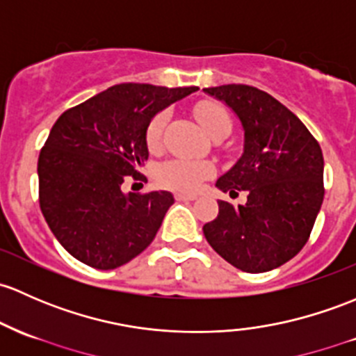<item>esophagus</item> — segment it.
Returning <instances> with one entry per match:
<instances>
[{
    "instance_id": "obj_1",
    "label": "esophagus",
    "mask_w": 356,
    "mask_h": 356,
    "mask_svg": "<svg viewBox=\"0 0 356 356\" xmlns=\"http://www.w3.org/2000/svg\"><path fill=\"white\" fill-rule=\"evenodd\" d=\"M175 200H177V201H194V200H197V194L175 193Z\"/></svg>"
}]
</instances>
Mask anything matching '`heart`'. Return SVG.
Segmentation results:
<instances>
[{"label":"heart","instance_id":"heart-1","mask_svg":"<svg viewBox=\"0 0 356 356\" xmlns=\"http://www.w3.org/2000/svg\"><path fill=\"white\" fill-rule=\"evenodd\" d=\"M196 115L208 134L222 128H232L230 114L225 107L213 102H203L196 107ZM168 121L167 112H160L149 122L147 129V145L149 149H159L162 145L163 129ZM211 174V165L189 159H172L156 168V179L163 186L179 191H196L203 179Z\"/></svg>","mask_w":356,"mask_h":356}]
</instances>
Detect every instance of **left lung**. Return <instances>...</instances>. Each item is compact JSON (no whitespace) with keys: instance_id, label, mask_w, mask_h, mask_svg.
I'll list each match as a JSON object with an SVG mask.
<instances>
[{"instance_id":"left-lung-1","label":"left lung","mask_w":356,"mask_h":356,"mask_svg":"<svg viewBox=\"0 0 356 356\" xmlns=\"http://www.w3.org/2000/svg\"><path fill=\"white\" fill-rule=\"evenodd\" d=\"M203 92L230 107L244 131L241 159L215 186L247 191L245 204L218 201L204 237L232 266L271 271L300 252L319 215L323 152L304 122L263 90L234 83Z\"/></svg>"}]
</instances>
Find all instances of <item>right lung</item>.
Returning a JSON list of instances; mask_svg holds the SVG:
<instances>
[{
	"instance_id": "add662e5",
	"label": "right lung",
	"mask_w": 356,
	"mask_h": 356,
	"mask_svg": "<svg viewBox=\"0 0 356 356\" xmlns=\"http://www.w3.org/2000/svg\"><path fill=\"white\" fill-rule=\"evenodd\" d=\"M197 90L121 83L59 115L37 163L39 203L71 256L114 269L152 244L174 194H126L121 186L148 160L152 119Z\"/></svg>"
}]
</instances>
